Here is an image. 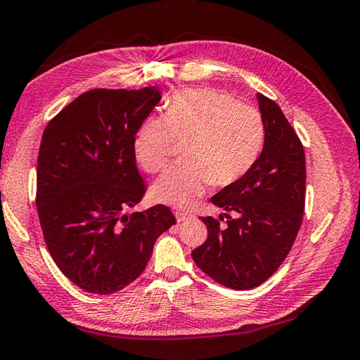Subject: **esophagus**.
<instances>
[{
    "instance_id": "obj_1",
    "label": "esophagus",
    "mask_w": 360,
    "mask_h": 360,
    "mask_svg": "<svg viewBox=\"0 0 360 360\" xmlns=\"http://www.w3.org/2000/svg\"><path fill=\"white\" fill-rule=\"evenodd\" d=\"M175 219H177V222H186V221H191V219H194V216L188 214V212L175 211Z\"/></svg>"
}]
</instances>
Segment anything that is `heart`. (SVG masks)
<instances>
[{"label":"heart","mask_w":360,"mask_h":360,"mask_svg":"<svg viewBox=\"0 0 360 360\" xmlns=\"http://www.w3.org/2000/svg\"><path fill=\"white\" fill-rule=\"evenodd\" d=\"M266 127L255 107L214 88L174 93L165 116H149L138 127L134 152L146 172L157 174L185 144V163L171 167L152 186L157 202L188 208L210 185L229 186L244 179L258 161Z\"/></svg>","instance_id":"b5f03b06"}]
</instances>
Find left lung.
Wrapping results in <instances>:
<instances>
[{"label": "left lung", "mask_w": 360, "mask_h": 360, "mask_svg": "<svg viewBox=\"0 0 360 360\" xmlns=\"http://www.w3.org/2000/svg\"><path fill=\"white\" fill-rule=\"evenodd\" d=\"M266 139L244 179L225 186L211 202L235 217H202L208 238L193 259L216 283L245 290L267 281L295 240L304 212L306 158L303 144L280 105L258 93ZM221 214L219 219L224 221Z\"/></svg>", "instance_id": "8db88e82"}]
</instances>
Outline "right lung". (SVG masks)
Listing matches in <instances>:
<instances>
[{
    "label": "right lung",
    "mask_w": 360,
    "mask_h": 360,
    "mask_svg": "<svg viewBox=\"0 0 360 360\" xmlns=\"http://www.w3.org/2000/svg\"><path fill=\"white\" fill-rule=\"evenodd\" d=\"M160 99L157 86L94 88L43 131L35 195L43 238L60 272L86 292L127 288L175 224L165 205L124 214L146 194L134 139Z\"/></svg>",
    "instance_id": "obj_1"
}]
</instances>
